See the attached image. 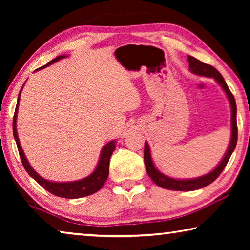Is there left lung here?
I'll list each match as a JSON object with an SVG mask.
<instances>
[{"label":"left lung","instance_id":"left-lung-1","mask_svg":"<svg viewBox=\"0 0 250 250\" xmlns=\"http://www.w3.org/2000/svg\"><path fill=\"white\" fill-rule=\"evenodd\" d=\"M188 64H189V70L192 73L200 75V76H206V77H213L216 82L221 84V87L224 89V91L226 92L227 98L230 103V109H231V138H230V142L229 146H228L227 152L224 155L223 160L221 161V163L214 168L213 171L209 172L208 174H205L200 177H196V179H191V180H176V179H172V177H168L167 175H164L161 173L160 171L156 170V167H154L153 161H152L151 158V153H150V147L149 145L146 142L145 143V164H146V168L149 176L151 177V180L154 182L156 185H159L160 188H167V189H172V191H195V189L205 188V186L209 185L210 183L217 179V177L221 175V173L223 172L224 168H225L226 164L229 160L230 155L232 152H234L236 145H237V120H236V113H237V107H236V101L234 96L228 88L227 83L225 80H224L223 76L221 73L214 68L213 66L204 64L198 61V59L194 58L193 56H188Z\"/></svg>","mask_w":250,"mask_h":250}]
</instances>
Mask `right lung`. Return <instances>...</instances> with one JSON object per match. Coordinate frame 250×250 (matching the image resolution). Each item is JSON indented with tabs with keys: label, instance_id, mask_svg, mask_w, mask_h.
<instances>
[{
	"label": "right lung",
	"instance_id": "add662e5",
	"mask_svg": "<svg viewBox=\"0 0 250 250\" xmlns=\"http://www.w3.org/2000/svg\"><path fill=\"white\" fill-rule=\"evenodd\" d=\"M65 57H66L65 55L57 56L56 58L53 59V61H50L48 64H46L45 66H42L39 69L45 68V67L52 65V64H54V62H58L59 59H62ZM21 91H22V89H21ZM21 91L19 94L18 104H16L14 118H13V134H14V139L16 141V146H18L21 161H22L23 167L25 170H26V172L41 186H43L46 191H48L49 193H52V194H54V195L59 196V197L79 198V197L91 195V194L98 192L99 189L104 186V182L108 179L109 162H110V158H111L112 152L116 149V141H110L109 143H107V145L104 146V149H103V151H101V154H100L98 166H97L96 170L92 172L89 176L84 177V179L79 180V181L65 182V183H59V182L57 183V182H50V181L43 179V177L37 174V173L33 170V167L29 166L26 156H25L22 147H21V145H20L18 131H16V115H18Z\"/></svg>",
	"mask_w": 250,
	"mask_h": 250
}]
</instances>
